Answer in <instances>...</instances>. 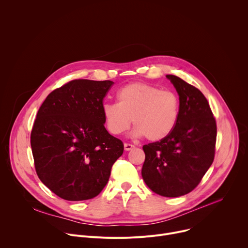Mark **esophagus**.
<instances>
[{
	"instance_id": "34e87169",
	"label": "esophagus",
	"mask_w": 248,
	"mask_h": 248,
	"mask_svg": "<svg viewBox=\"0 0 248 248\" xmlns=\"http://www.w3.org/2000/svg\"><path fill=\"white\" fill-rule=\"evenodd\" d=\"M133 148H135V146H134L133 144H130V143H124V150H125V151L132 150Z\"/></svg>"
}]
</instances>
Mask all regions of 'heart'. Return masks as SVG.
I'll list each match as a JSON object with an SVG mask.
<instances>
[{"mask_svg": "<svg viewBox=\"0 0 248 248\" xmlns=\"http://www.w3.org/2000/svg\"><path fill=\"white\" fill-rule=\"evenodd\" d=\"M117 99L118 103H106L102 108L106 126L114 135L127 130L132 120L135 136L159 141L170 135L178 124L181 100L171 90L134 82L122 87Z\"/></svg>", "mask_w": 248, "mask_h": 248, "instance_id": "heart-1", "label": "heart"}]
</instances>
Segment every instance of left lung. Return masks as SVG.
I'll use <instances>...</instances> for the list:
<instances>
[{
  "mask_svg": "<svg viewBox=\"0 0 248 248\" xmlns=\"http://www.w3.org/2000/svg\"><path fill=\"white\" fill-rule=\"evenodd\" d=\"M180 96L181 113L166 138L143 145L142 178L165 197L192 191L214 161L217 124L203 93L179 77L168 75Z\"/></svg>",
  "mask_w": 248,
  "mask_h": 248,
  "instance_id": "1",
  "label": "left lung"
}]
</instances>
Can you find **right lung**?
<instances>
[{
	"label": "right lung",
	"mask_w": 248,
	"mask_h": 248,
	"mask_svg": "<svg viewBox=\"0 0 248 248\" xmlns=\"http://www.w3.org/2000/svg\"><path fill=\"white\" fill-rule=\"evenodd\" d=\"M113 84L75 79L52 91L39 108L30 135L35 170L64 200L97 196L124 153L123 141L104 125L103 101Z\"/></svg>",
	"instance_id": "obj_1"
}]
</instances>
